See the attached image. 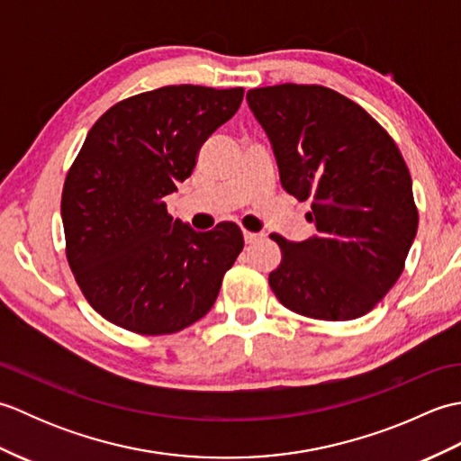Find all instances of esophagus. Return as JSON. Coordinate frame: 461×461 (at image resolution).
Instances as JSON below:
<instances>
[{
  "instance_id": "1",
  "label": "esophagus",
  "mask_w": 461,
  "mask_h": 461,
  "mask_svg": "<svg viewBox=\"0 0 461 461\" xmlns=\"http://www.w3.org/2000/svg\"><path fill=\"white\" fill-rule=\"evenodd\" d=\"M263 238V233H256V231H243V240H246V243H256Z\"/></svg>"
}]
</instances>
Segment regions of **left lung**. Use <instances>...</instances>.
Here are the masks:
<instances>
[{
  "instance_id": "obj_1",
  "label": "left lung",
  "mask_w": 461,
  "mask_h": 461,
  "mask_svg": "<svg viewBox=\"0 0 461 461\" xmlns=\"http://www.w3.org/2000/svg\"><path fill=\"white\" fill-rule=\"evenodd\" d=\"M281 185L312 200L317 236L279 243L269 285L283 307L321 321L358 319L398 281L418 231L408 166L390 134L337 91L276 85L248 91Z\"/></svg>"
}]
</instances>
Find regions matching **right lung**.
Instances as JSON below:
<instances>
[{"instance_id":"right-lung-1","label":"right lung","mask_w":461,"mask_h":461,"mask_svg":"<svg viewBox=\"0 0 461 461\" xmlns=\"http://www.w3.org/2000/svg\"><path fill=\"white\" fill-rule=\"evenodd\" d=\"M241 99V86H162L116 103L86 134L63 185L67 261L91 307L116 327L170 335L218 299L241 230L223 221L195 231L164 198Z\"/></svg>"}]
</instances>
